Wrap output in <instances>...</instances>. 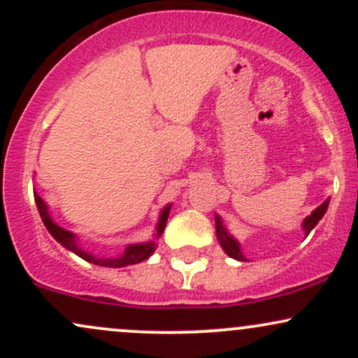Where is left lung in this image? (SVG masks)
Masks as SVG:
<instances>
[{
	"label": "left lung",
	"instance_id": "8db88e82",
	"mask_svg": "<svg viewBox=\"0 0 358 358\" xmlns=\"http://www.w3.org/2000/svg\"><path fill=\"white\" fill-rule=\"evenodd\" d=\"M328 203H330V199L324 200L320 207H316L315 210L311 212V215H308L306 219L303 220L301 227H303V231H305V236H308V234L313 231L315 225L322 220V217L324 215V212H327V208H328ZM215 232H217V239H219L220 248L224 249V252L227 254L229 257L237 259V261H248L244 254H242L241 244L234 239L231 234H229L227 227H225L224 222H222L220 215H215Z\"/></svg>",
	"mask_w": 358,
	"mask_h": 358
}]
</instances>
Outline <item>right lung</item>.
<instances>
[{
  "mask_svg": "<svg viewBox=\"0 0 358 358\" xmlns=\"http://www.w3.org/2000/svg\"><path fill=\"white\" fill-rule=\"evenodd\" d=\"M34 193H35V203H36V208H38V212H40V217H42L45 227H47V231L52 234L53 239L59 242V244L64 245L67 250H71V252L77 254V256L84 259V261L92 262V264H97V266H104V268H124V266L138 264V262L145 261V259L150 257L156 249V241L162 237L163 231H165L168 215H170V210H171V203H170V205H166L162 212H159L158 224H156V229H155V237L151 241L141 242V244L126 245L124 252H122L121 256L97 257V256H94V254H90L89 250L80 248L79 239H77L76 234L67 231V229L60 227L57 222H53V219L50 217V212H48V205L43 202L42 196H40L38 193L36 192H34Z\"/></svg>",
  "mask_w": 358,
  "mask_h": 358,
  "instance_id": "obj_1",
  "label": "right lung"
}]
</instances>
